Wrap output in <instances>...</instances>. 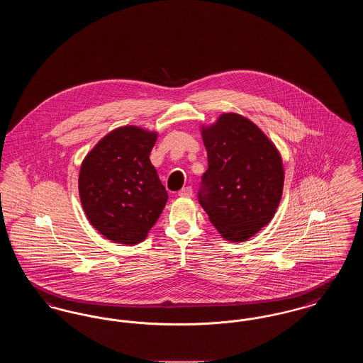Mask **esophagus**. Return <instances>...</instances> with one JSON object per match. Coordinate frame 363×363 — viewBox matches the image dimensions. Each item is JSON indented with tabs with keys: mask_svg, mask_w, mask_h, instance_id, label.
I'll list each match as a JSON object with an SVG mask.
<instances>
[{
	"mask_svg": "<svg viewBox=\"0 0 363 363\" xmlns=\"http://www.w3.org/2000/svg\"><path fill=\"white\" fill-rule=\"evenodd\" d=\"M178 196H179V197H184V199H189V197L193 196V189H191L190 186L182 188V189L178 191Z\"/></svg>",
	"mask_w": 363,
	"mask_h": 363,
	"instance_id": "obj_1",
	"label": "esophagus"
}]
</instances>
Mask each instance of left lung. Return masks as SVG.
<instances>
[{
  "mask_svg": "<svg viewBox=\"0 0 363 363\" xmlns=\"http://www.w3.org/2000/svg\"><path fill=\"white\" fill-rule=\"evenodd\" d=\"M208 156L199 203L222 238L243 242L268 225L281 200L283 160L255 122L223 113L201 126Z\"/></svg>",
  "mask_w": 363,
  "mask_h": 363,
  "instance_id": "1",
  "label": "left lung"
}]
</instances>
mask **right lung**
<instances>
[{
    "instance_id": "add662e5",
    "label": "right lung",
    "mask_w": 363,
    "mask_h": 363,
    "mask_svg": "<svg viewBox=\"0 0 363 363\" xmlns=\"http://www.w3.org/2000/svg\"><path fill=\"white\" fill-rule=\"evenodd\" d=\"M157 132L135 125L107 133L86 154L79 173V196L86 219L116 243L144 241L169 194L150 160Z\"/></svg>"
}]
</instances>
